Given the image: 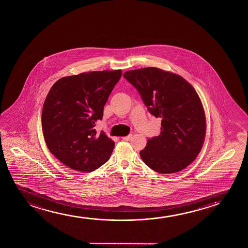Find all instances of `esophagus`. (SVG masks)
<instances>
[{
	"mask_svg": "<svg viewBox=\"0 0 248 248\" xmlns=\"http://www.w3.org/2000/svg\"><path fill=\"white\" fill-rule=\"evenodd\" d=\"M122 139L124 140H130L132 139V135L124 136V137H123Z\"/></svg>",
	"mask_w": 248,
	"mask_h": 248,
	"instance_id": "1",
	"label": "esophagus"
}]
</instances>
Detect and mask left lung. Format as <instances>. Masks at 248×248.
I'll use <instances>...</instances> for the list:
<instances>
[{
	"label": "left lung",
	"instance_id": "obj_1",
	"mask_svg": "<svg viewBox=\"0 0 248 248\" xmlns=\"http://www.w3.org/2000/svg\"><path fill=\"white\" fill-rule=\"evenodd\" d=\"M124 77L136 87L153 116L162 119L158 136L140 155L160 173L181 171L197 158L206 136V117L193 86L180 75L157 68L130 70Z\"/></svg>",
	"mask_w": 248,
	"mask_h": 248
}]
</instances>
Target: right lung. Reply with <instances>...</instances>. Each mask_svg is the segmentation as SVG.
I'll return each mask as SVG.
<instances>
[{"label": "right lung", "instance_id": "obj_1", "mask_svg": "<svg viewBox=\"0 0 248 248\" xmlns=\"http://www.w3.org/2000/svg\"><path fill=\"white\" fill-rule=\"evenodd\" d=\"M121 75L119 69L67 76L48 92L41 114L45 141L72 170L92 172L110 158L115 143L94 127Z\"/></svg>", "mask_w": 248, "mask_h": 248}]
</instances>
